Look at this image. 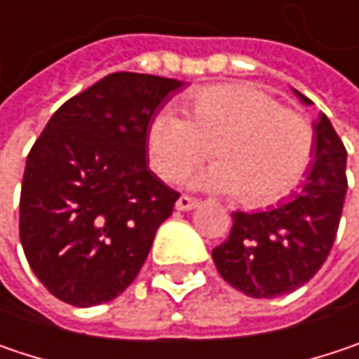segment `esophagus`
<instances>
[{
    "mask_svg": "<svg viewBox=\"0 0 359 359\" xmlns=\"http://www.w3.org/2000/svg\"><path fill=\"white\" fill-rule=\"evenodd\" d=\"M198 206H200V202H198L196 198H190V196H180L177 202H175V208H177L180 212H188V210H194V208H198Z\"/></svg>",
    "mask_w": 359,
    "mask_h": 359,
    "instance_id": "obj_1",
    "label": "esophagus"
}]
</instances>
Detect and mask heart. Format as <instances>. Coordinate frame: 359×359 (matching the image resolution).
Wrapping results in <instances>:
<instances>
[{
  "mask_svg": "<svg viewBox=\"0 0 359 359\" xmlns=\"http://www.w3.org/2000/svg\"><path fill=\"white\" fill-rule=\"evenodd\" d=\"M215 147L220 161L190 180L198 190L239 196L266 208L294 192L313 161L315 135L304 116L249 83L194 93L188 118L163 108L147 128V157L165 182L184 180Z\"/></svg>",
  "mask_w": 359,
  "mask_h": 359,
  "instance_id": "1",
  "label": "heart"
}]
</instances>
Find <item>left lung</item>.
<instances>
[{
    "label": "left lung",
    "instance_id": "8db88e82",
    "mask_svg": "<svg viewBox=\"0 0 359 359\" xmlns=\"http://www.w3.org/2000/svg\"><path fill=\"white\" fill-rule=\"evenodd\" d=\"M294 95L313 106L300 91ZM313 161L300 190L266 210L233 212L229 239L212 249L222 280L251 298L304 286L333 247L347 192V153L325 114L313 122Z\"/></svg>",
    "mask_w": 359,
    "mask_h": 359
}]
</instances>
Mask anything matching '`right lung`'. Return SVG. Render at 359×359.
Wrapping results in <instances>:
<instances>
[{"label":"right lung","instance_id":"obj_1","mask_svg":"<svg viewBox=\"0 0 359 359\" xmlns=\"http://www.w3.org/2000/svg\"><path fill=\"white\" fill-rule=\"evenodd\" d=\"M186 81L112 73L67 100L28 153L20 241L42 286L73 306L122 294L180 194L147 157V128Z\"/></svg>","mask_w":359,"mask_h":359}]
</instances>
